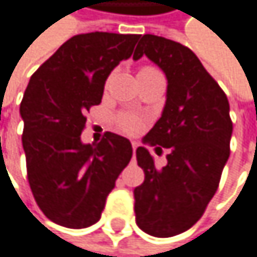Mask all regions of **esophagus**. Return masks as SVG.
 Here are the masks:
<instances>
[{
    "label": "esophagus",
    "mask_w": 257,
    "mask_h": 257,
    "mask_svg": "<svg viewBox=\"0 0 257 257\" xmlns=\"http://www.w3.org/2000/svg\"><path fill=\"white\" fill-rule=\"evenodd\" d=\"M136 150H137V143L133 142V151H134V156H136Z\"/></svg>",
    "instance_id": "obj_1"
}]
</instances>
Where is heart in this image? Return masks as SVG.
Segmentation results:
<instances>
[{"label": "heart", "mask_w": 257, "mask_h": 257, "mask_svg": "<svg viewBox=\"0 0 257 257\" xmlns=\"http://www.w3.org/2000/svg\"><path fill=\"white\" fill-rule=\"evenodd\" d=\"M150 71H156V69L154 67H150V66L140 69V72H150ZM143 124H145L143 118L139 117V115H136V114H127V112H124V114H120L117 117V127H118L121 133L130 134V136H134V134L140 133Z\"/></svg>", "instance_id": "1"}]
</instances>
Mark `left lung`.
Masks as SVG:
<instances>
[{
	"label": "left lung",
	"instance_id": "8db88e82",
	"mask_svg": "<svg viewBox=\"0 0 257 257\" xmlns=\"http://www.w3.org/2000/svg\"><path fill=\"white\" fill-rule=\"evenodd\" d=\"M146 55L168 78L162 117L143 139L157 154L168 148L166 166L156 168L143 146L137 163L145 180L134 190L140 228L156 237L186 231L202 217L217 191L230 157V103L217 81L190 47L157 35H143L134 60Z\"/></svg>",
	"mask_w": 257,
	"mask_h": 257
}]
</instances>
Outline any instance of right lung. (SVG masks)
<instances>
[{
    "label": "right lung",
    "instance_id": "1",
    "mask_svg": "<svg viewBox=\"0 0 257 257\" xmlns=\"http://www.w3.org/2000/svg\"><path fill=\"white\" fill-rule=\"evenodd\" d=\"M140 35L91 32L69 38L31 77L20 104L27 180L47 219L86 228L101 217L106 197L133 157L131 142L104 133L81 143L86 112L101 103L112 69L133 55Z\"/></svg>",
    "mask_w": 257,
    "mask_h": 257
}]
</instances>
